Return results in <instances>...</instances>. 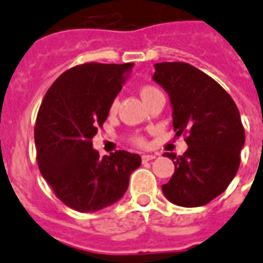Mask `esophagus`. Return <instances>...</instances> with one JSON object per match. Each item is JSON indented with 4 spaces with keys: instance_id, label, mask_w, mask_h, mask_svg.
Returning <instances> with one entry per match:
<instances>
[{
    "instance_id": "34e87169",
    "label": "esophagus",
    "mask_w": 263,
    "mask_h": 263,
    "mask_svg": "<svg viewBox=\"0 0 263 263\" xmlns=\"http://www.w3.org/2000/svg\"><path fill=\"white\" fill-rule=\"evenodd\" d=\"M155 158H156L155 155H142L141 156V159L144 163H145V162H149V160H152V159H155Z\"/></svg>"
}]
</instances>
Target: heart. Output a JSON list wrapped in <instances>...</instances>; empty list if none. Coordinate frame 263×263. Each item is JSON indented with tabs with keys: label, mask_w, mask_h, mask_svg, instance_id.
Returning a JSON list of instances; mask_svg holds the SVG:
<instances>
[{
	"label": "heart",
	"mask_w": 263,
	"mask_h": 263,
	"mask_svg": "<svg viewBox=\"0 0 263 263\" xmlns=\"http://www.w3.org/2000/svg\"><path fill=\"white\" fill-rule=\"evenodd\" d=\"M158 91L159 90L154 86H142L141 89H140V95H141L142 100L145 101L148 97H151V96L155 95V93H158ZM117 108H118V100H112V103H111V105H109V114L117 112ZM136 144H140V145H141L142 144L141 138H136Z\"/></svg>",
	"instance_id": "heart-1"
}]
</instances>
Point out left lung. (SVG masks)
<instances>
[{
  "mask_svg": "<svg viewBox=\"0 0 263 263\" xmlns=\"http://www.w3.org/2000/svg\"><path fill=\"white\" fill-rule=\"evenodd\" d=\"M155 82L168 95L173 127L186 133L184 155L166 152L176 166L167 184V200L182 207H199L221 195L239 170L246 134L232 97L209 75L188 63L155 64Z\"/></svg>",
  "mask_w": 263,
  "mask_h": 263,
  "instance_id": "left-lung-1",
  "label": "left lung"
}]
</instances>
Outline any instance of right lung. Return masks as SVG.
<instances>
[{
  "label": "right lung",
  "mask_w": 263,
  "mask_h": 263,
  "mask_svg": "<svg viewBox=\"0 0 263 263\" xmlns=\"http://www.w3.org/2000/svg\"><path fill=\"white\" fill-rule=\"evenodd\" d=\"M133 63H86L62 74L46 91L36 115L38 167L56 196L79 213L117 203L141 158L117 151L100 158L93 149L97 127L108 118Z\"/></svg>",
  "instance_id": "1"
}]
</instances>
